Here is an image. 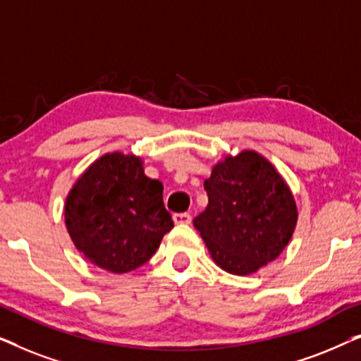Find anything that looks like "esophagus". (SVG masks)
<instances>
[{
  "label": "esophagus",
  "instance_id": "obj_1",
  "mask_svg": "<svg viewBox=\"0 0 361 361\" xmlns=\"http://www.w3.org/2000/svg\"><path fill=\"white\" fill-rule=\"evenodd\" d=\"M172 220H174L176 225H189L192 221V216L190 214H174L172 215Z\"/></svg>",
  "mask_w": 361,
  "mask_h": 361
}]
</instances>
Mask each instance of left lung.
Instances as JSON below:
<instances>
[{"instance_id": "obj_1", "label": "left lung", "mask_w": 361, "mask_h": 361, "mask_svg": "<svg viewBox=\"0 0 361 361\" xmlns=\"http://www.w3.org/2000/svg\"><path fill=\"white\" fill-rule=\"evenodd\" d=\"M204 187L209 205L194 226L221 269L245 276L278 258L294 233L298 209L269 161L255 151L228 156Z\"/></svg>"}]
</instances>
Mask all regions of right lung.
<instances>
[{
	"label": "right lung",
	"mask_w": 361,
	"mask_h": 361,
	"mask_svg": "<svg viewBox=\"0 0 361 361\" xmlns=\"http://www.w3.org/2000/svg\"><path fill=\"white\" fill-rule=\"evenodd\" d=\"M162 190L159 180L145 176L140 157H100L67 195L66 225L73 245L111 273L140 268L174 226Z\"/></svg>",
	"instance_id": "add662e5"
}]
</instances>
